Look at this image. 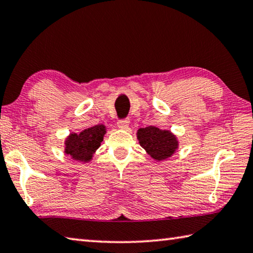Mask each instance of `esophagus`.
Here are the masks:
<instances>
[{"label": "esophagus", "mask_w": 253, "mask_h": 253, "mask_svg": "<svg viewBox=\"0 0 253 253\" xmlns=\"http://www.w3.org/2000/svg\"><path fill=\"white\" fill-rule=\"evenodd\" d=\"M129 119L128 118H125V119H119V121L117 122V126L119 128H122V129H126V128L129 126Z\"/></svg>", "instance_id": "esophagus-1"}]
</instances>
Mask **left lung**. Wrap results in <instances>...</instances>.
Returning <instances> with one entry per match:
<instances>
[{
	"label": "left lung",
	"mask_w": 253,
	"mask_h": 253,
	"mask_svg": "<svg viewBox=\"0 0 253 253\" xmlns=\"http://www.w3.org/2000/svg\"><path fill=\"white\" fill-rule=\"evenodd\" d=\"M137 138L147 154L158 162L171 157L178 148L176 136L169 130H162L155 126L140 128L137 131Z\"/></svg>",
	"instance_id": "8db88e82"
}]
</instances>
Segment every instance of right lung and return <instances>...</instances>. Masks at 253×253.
I'll return each instance as SVG.
<instances>
[{
	"instance_id": "obj_1",
	"label": "right lung",
	"mask_w": 253,
	"mask_h": 253,
	"mask_svg": "<svg viewBox=\"0 0 253 253\" xmlns=\"http://www.w3.org/2000/svg\"><path fill=\"white\" fill-rule=\"evenodd\" d=\"M105 134L104 125L86 128L80 134H71L65 141V153L79 162H89L96 149L99 148Z\"/></svg>"
}]
</instances>
